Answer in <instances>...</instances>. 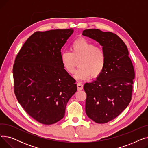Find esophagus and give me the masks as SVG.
<instances>
[{
  "mask_svg": "<svg viewBox=\"0 0 148 148\" xmlns=\"http://www.w3.org/2000/svg\"><path fill=\"white\" fill-rule=\"evenodd\" d=\"M77 89L79 90H82L83 88V84L80 82H78L77 83Z\"/></svg>",
  "mask_w": 148,
  "mask_h": 148,
  "instance_id": "esophagus-1",
  "label": "esophagus"
}]
</instances>
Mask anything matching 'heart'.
Wrapping results in <instances>:
<instances>
[{"instance_id":"obj_1","label":"heart","mask_w":148,"mask_h":148,"mask_svg":"<svg viewBox=\"0 0 148 148\" xmlns=\"http://www.w3.org/2000/svg\"><path fill=\"white\" fill-rule=\"evenodd\" d=\"M71 52L65 51L60 54L62 66L66 72L73 74L77 60L80 66L75 72V79L84 80L92 76L97 78L106 65V56L102 48L95 44L80 38L74 41L71 45Z\"/></svg>"}]
</instances>
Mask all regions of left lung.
Masks as SVG:
<instances>
[{"label":"left lung","mask_w":148,"mask_h":148,"mask_svg":"<svg viewBox=\"0 0 148 148\" xmlns=\"http://www.w3.org/2000/svg\"><path fill=\"white\" fill-rule=\"evenodd\" d=\"M83 35L103 46L106 65L95 80L86 83L85 111L98 123H105L118 116L130 104L135 73L127 47L117 35L98 29H86Z\"/></svg>","instance_id":"obj_1"}]
</instances>
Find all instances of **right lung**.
I'll return each instance as SVG.
<instances>
[{
	"label": "right lung",
	"mask_w": 148,
	"mask_h": 148,
	"mask_svg": "<svg viewBox=\"0 0 148 148\" xmlns=\"http://www.w3.org/2000/svg\"><path fill=\"white\" fill-rule=\"evenodd\" d=\"M73 29L36 32L23 44L13 66L14 93L27 113L51 125L64 118L75 80L60 61V50Z\"/></svg>",
	"instance_id": "obj_1"
}]
</instances>
